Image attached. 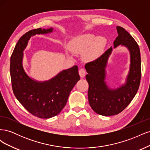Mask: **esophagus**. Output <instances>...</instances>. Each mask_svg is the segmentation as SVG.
<instances>
[{
  "instance_id": "obj_1",
  "label": "esophagus",
  "mask_w": 150,
  "mask_h": 150,
  "mask_svg": "<svg viewBox=\"0 0 150 150\" xmlns=\"http://www.w3.org/2000/svg\"><path fill=\"white\" fill-rule=\"evenodd\" d=\"M79 74L81 78H83L86 75V71L83 69V68H81L79 71Z\"/></svg>"
}]
</instances>
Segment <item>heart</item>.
I'll return each instance as SVG.
<instances>
[{"mask_svg": "<svg viewBox=\"0 0 150 150\" xmlns=\"http://www.w3.org/2000/svg\"><path fill=\"white\" fill-rule=\"evenodd\" d=\"M104 40L93 34H84L76 36L69 44L70 50L74 53H83V59L91 62L100 56L104 46Z\"/></svg>", "mask_w": 150, "mask_h": 150, "instance_id": "heart-1", "label": "heart"}]
</instances>
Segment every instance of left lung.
<instances>
[{
  "label": "left lung",
  "mask_w": 150,
  "mask_h": 150,
  "mask_svg": "<svg viewBox=\"0 0 150 150\" xmlns=\"http://www.w3.org/2000/svg\"><path fill=\"white\" fill-rule=\"evenodd\" d=\"M118 36L113 42L114 48L126 47L130 54V67L126 83L116 89L108 86L106 67L112 48L110 47L96 60L86 64V78L89 84L88 101L98 114L108 116L119 114L128 106L137 94L141 80V56L137 42L122 27L117 26Z\"/></svg>",
  "instance_id": "8db88e82"
}]
</instances>
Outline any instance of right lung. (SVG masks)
Wrapping results in <instances>:
<instances>
[{"instance_id":"right-lung-1","label":"right lung","mask_w":150,"mask_h":150,"mask_svg":"<svg viewBox=\"0 0 150 150\" xmlns=\"http://www.w3.org/2000/svg\"><path fill=\"white\" fill-rule=\"evenodd\" d=\"M52 31V28H39L26 33L18 40L11 57L10 73L13 94L30 113L44 119L55 116L62 111L71 90L80 79L77 66L63 70L46 81L31 79L25 72L22 64L23 51L31 36Z\"/></svg>"}]
</instances>
